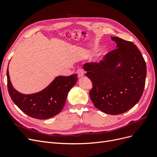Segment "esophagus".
<instances>
[{
    "instance_id": "obj_1",
    "label": "esophagus",
    "mask_w": 157,
    "mask_h": 157,
    "mask_svg": "<svg viewBox=\"0 0 157 157\" xmlns=\"http://www.w3.org/2000/svg\"><path fill=\"white\" fill-rule=\"evenodd\" d=\"M77 73L78 77L79 78H80V77H83V76H84V71H83L82 69L80 68V69H78L77 70Z\"/></svg>"
}]
</instances>
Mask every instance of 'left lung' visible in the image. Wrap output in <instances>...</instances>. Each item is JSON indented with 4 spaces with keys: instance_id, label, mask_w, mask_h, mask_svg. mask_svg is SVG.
Wrapping results in <instances>:
<instances>
[{
    "instance_id": "left-lung-1",
    "label": "left lung",
    "mask_w": 157,
    "mask_h": 157,
    "mask_svg": "<svg viewBox=\"0 0 157 157\" xmlns=\"http://www.w3.org/2000/svg\"><path fill=\"white\" fill-rule=\"evenodd\" d=\"M111 39L117 48L107 53L99 63H86L83 67L93 84L89 95L94 106L115 115L126 112L140 101L147 67L143 56L132 42L117 36Z\"/></svg>"
}]
</instances>
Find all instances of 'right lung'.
Here are the masks:
<instances>
[{
    "label": "right lung",
    "mask_w": 157,
    "mask_h": 157,
    "mask_svg": "<svg viewBox=\"0 0 157 157\" xmlns=\"http://www.w3.org/2000/svg\"><path fill=\"white\" fill-rule=\"evenodd\" d=\"M8 93L13 102L26 115L36 119L53 117L62 110L71 88L75 86L77 75L57 77L42 91L32 94H23L13 88L7 69Z\"/></svg>",
    "instance_id": "right-lung-1"
}]
</instances>
